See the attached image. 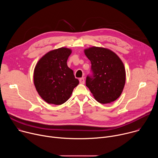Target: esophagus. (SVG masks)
Segmentation results:
<instances>
[{
  "label": "esophagus",
  "instance_id": "34e87169",
  "mask_svg": "<svg viewBox=\"0 0 158 158\" xmlns=\"http://www.w3.org/2000/svg\"><path fill=\"white\" fill-rule=\"evenodd\" d=\"M79 82L81 84H84L85 83V80H84V77H82V78H80L79 79Z\"/></svg>",
  "mask_w": 158,
  "mask_h": 158
}]
</instances>
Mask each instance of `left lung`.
I'll list each match as a JSON object with an SVG mask.
<instances>
[{
	"instance_id": "1",
	"label": "left lung",
	"mask_w": 158,
	"mask_h": 158,
	"mask_svg": "<svg viewBox=\"0 0 158 158\" xmlns=\"http://www.w3.org/2000/svg\"><path fill=\"white\" fill-rule=\"evenodd\" d=\"M84 54L91 62L92 76L86 77V86L95 99L101 104L116 101L126 82L124 65L119 56L110 49L91 47Z\"/></svg>"
}]
</instances>
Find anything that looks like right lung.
Instances as JSON below:
<instances>
[{
  "label": "right lung",
  "instance_id": "add662e5",
  "mask_svg": "<svg viewBox=\"0 0 158 158\" xmlns=\"http://www.w3.org/2000/svg\"><path fill=\"white\" fill-rule=\"evenodd\" d=\"M71 52V49L66 48L51 51L39 59L35 67L34 85L39 96L48 104H64L79 83L67 64Z\"/></svg>",
  "mask_w": 158,
  "mask_h": 158
}]
</instances>
